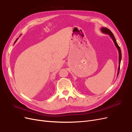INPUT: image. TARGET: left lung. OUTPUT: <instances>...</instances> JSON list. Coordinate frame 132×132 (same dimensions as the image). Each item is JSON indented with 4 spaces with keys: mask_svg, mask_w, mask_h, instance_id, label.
Masks as SVG:
<instances>
[{
    "mask_svg": "<svg viewBox=\"0 0 132 132\" xmlns=\"http://www.w3.org/2000/svg\"><path fill=\"white\" fill-rule=\"evenodd\" d=\"M101 31L102 33L105 34H107L110 36V37L112 38V39L113 41V42L114 43V45L116 47V48H117L118 51V53H119V65H118V71H117V77H118V74H119V69H120V64H121V59H122V53H121V50L120 47H119V46L118 45V44L117 43L116 40V38L114 36L113 34H112V32L110 31V30H109L107 28L102 27L101 28Z\"/></svg>",
    "mask_w": 132,
    "mask_h": 132,
    "instance_id": "left-lung-1",
    "label": "left lung"
}]
</instances>
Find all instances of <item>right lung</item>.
I'll use <instances>...</instances> for the list:
<instances>
[{
    "label": "right lung",
    "instance_id": "add662e5",
    "mask_svg": "<svg viewBox=\"0 0 132 132\" xmlns=\"http://www.w3.org/2000/svg\"><path fill=\"white\" fill-rule=\"evenodd\" d=\"M18 38H17V39H16V41H15V42H14V43H15V42H16V41H18Z\"/></svg>",
    "mask_w": 132,
    "mask_h": 132
}]
</instances>
